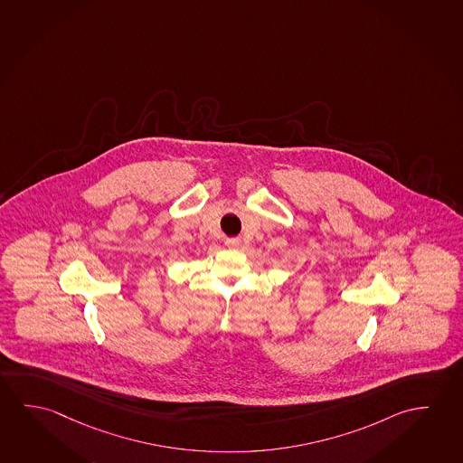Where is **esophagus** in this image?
Here are the masks:
<instances>
[{"label": "esophagus", "instance_id": "34e87169", "mask_svg": "<svg viewBox=\"0 0 463 463\" xmlns=\"http://www.w3.org/2000/svg\"><path fill=\"white\" fill-rule=\"evenodd\" d=\"M227 244L230 248H240L241 240H240V238H232V240H228Z\"/></svg>", "mask_w": 463, "mask_h": 463}]
</instances>
